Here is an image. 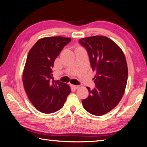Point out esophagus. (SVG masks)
<instances>
[{"label":"esophagus","mask_w":147,"mask_h":147,"mask_svg":"<svg viewBox=\"0 0 147 147\" xmlns=\"http://www.w3.org/2000/svg\"><path fill=\"white\" fill-rule=\"evenodd\" d=\"M72 88H73L74 89H76L79 88V86H76V85H72Z\"/></svg>","instance_id":"34e87169"}]
</instances>
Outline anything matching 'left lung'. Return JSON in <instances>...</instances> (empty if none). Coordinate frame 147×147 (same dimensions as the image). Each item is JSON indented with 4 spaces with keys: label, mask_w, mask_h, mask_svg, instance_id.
<instances>
[{
    "label": "left lung",
    "mask_w": 147,
    "mask_h": 147,
    "mask_svg": "<svg viewBox=\"0 0 147 147\" xmlns=\"http://www.w3.org/2000/svg\"><path fill=\"white\" fill-rule=\"evenodd\" d=\"M79 43L86 49L95 88L82 100L84 109L92 115H103L113 109L121 100L128 80V67L123 51L111 39L95 36L82 38Z\"/></svg>",
    "instance_id": "left-lung-1"
}]
</instances>
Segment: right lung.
Returning a JSON list of instances; mask_svg holds the SVG:
<instances>
[{"mask_svg": "<svg viewBox=\"0 0 147 147\" xmlns=\"http://www.w3.org/2000/svg\"><path fill=\"white\" fill-rule=\"evenodd\" d=\"M71 39L47 37L39 39L30 50L24 66L23 82L33 106L44 113L56 112L63 106L71 93L67 84L54 81V60Z\"/></svg>", "mask_w": 147, "mask_h": 147, "instance_id": "right-lung-1", "label": "right lung"}]
</instances>
